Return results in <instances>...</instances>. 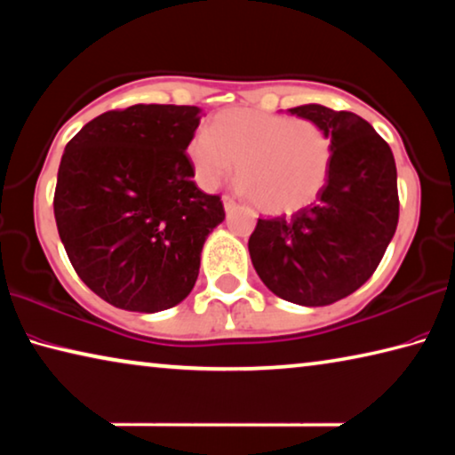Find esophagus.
<instances>
[{
  "mask_svg": "<svg viewBox=\"0 0 455 455\" xmlns=\"http://www.w3.org/2000/svg\"><path fill=\"white\" fill-rule=\"evenodd\" d=\"M222 204H225V211L227 212H230L236 206V203H235V198H230V196H222Z\"/></svg>",
  "mask_w": 455,
  "mask_h": 455,
  "instance_id": "esophagus-1",
  "label": "esophagus"
}]
</instances>
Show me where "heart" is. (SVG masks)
<instances>
[{
  "instance_id": "obj_1",
  "label": "heart",
  "mask_w": 455,
  "mask_h": 455,
  "mask_svg": "<svg viewBox=\"0 0 455 455\" xmlns=\"http://www.w3.org/2000/svg\"><path fill=\"white\" fill-rule=\"evenodd\" d=\"M192 172L214 190L235 171L243 195L259 211L287 214L305 209L325 188L333 144L313 120L289 118L249 108H228L198 130L187 146Z\"/></svg>"
}]
</instances>
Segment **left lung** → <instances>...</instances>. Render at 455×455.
<instances>
[{
	"mask_svg": "<svg viewBox=\"0 0 455 455\" xmlns=\"http://www.w3.org/2000/svg\"><path fill=\"white\" fill-rule=\"evenodd\" d=\"M289 112L331 136L329 179L292 217L259 219L249 252L276 297L323 307L357 291L381 263L399 219L397 168L389 144L357 114L321 104Z\"/></svg>",
	"mask_w": 455,
	"mask_h": 455,
	"instance_id": "left-lung-1",
	"label": "left lung"
}]
</instances>
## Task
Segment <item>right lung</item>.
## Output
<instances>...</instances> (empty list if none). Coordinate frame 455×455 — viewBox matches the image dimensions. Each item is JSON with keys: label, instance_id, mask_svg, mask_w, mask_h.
<instances>
[{"label": "right lung", "instance_id": "obj_1", "mask_svg": "<svg viewBox=\"0 0 455 455\" xmlns=\"http://www.w3.org/2000/svg\"><path fill=\"white\" fill-rule=\"evenodd\" d=\"M200 108L136 104L88 122L61 156L53 214L72 267L118 309L158 313L188 297L220 196L192 182Z\"/></svg>", "mask_w": 455, "mask_h": 455}]
</instances>
